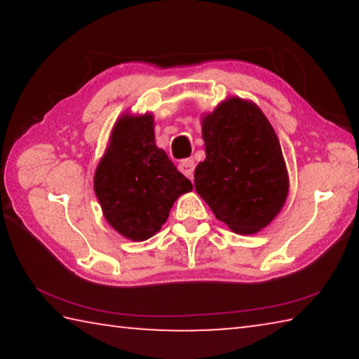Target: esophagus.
Here are the masks:
<instances>
[{
  "label": "esophagus",
  "instance_id": "1",
  "mask_svg": "<svg viewBox=\"0 0 359 359\" xmlns=\"http://www.w3.org/2000/svg\"><path fill=\"white\" fill-rule=\"evenodd\" d=\"M179 169L182 174H185L188 179H193V172H194V160L193 158H187L179 165Z\"/></svg>",
  "mask_w": 359,
  "mask_h": 359
}]
</instances>
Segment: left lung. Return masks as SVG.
<instances>
[{
	"label": "left lung",
	"mask_w": 359,
	"mask_h": 359,
	"mask_svg": "<svg viewBox=\"0 0 359 359\" xmlns=\"http://www.w3.org/2000/svg\"><path fill=\"white\" fill-rule=\"evenodd\" d=\"M205 160L194 188L218 220L258 233L287 199L288 174L274 128L253 102L231 98L203 120Z\"/></svg>",
	"instance_id": "8db88e82"
}]
</instances>
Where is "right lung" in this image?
<instances>
[{
    "instance_id": "add662e5",
    "label": "right lung",
    "mask_w": 359,
    "mask_h": 359,
    "mask_svg": "<svg viewBox=\"0 0 359 359\" xmlns=\"http://www.w3.org/2000/svg\"><path fill=\"white\" fill-rule=\"evenodd\" d=\"M190 190L191 182L155 145L151 115L120 118L95 174V193L112 228L131 241L149 239Z\"/></svg>"
}]
</instances>
